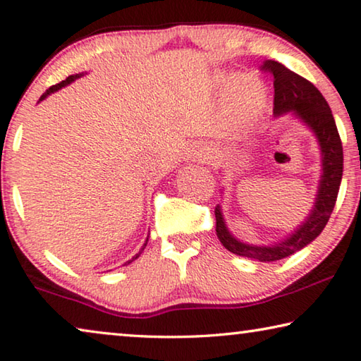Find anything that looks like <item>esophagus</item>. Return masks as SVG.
I'll return each instance as SVG.
<instances>
[{"mask_svg": "<svg viewBox=\"0 0 361 361\" xmlns=\"http://www.w3.org/2000/svg\"><path fill=\"white\" fill-rule=\"evenodd\" d=\"M209 159V151L205 149V146H194L188 154V160H205Z\"/></svg>", "mask_w": 361, "mask_h": 361, "instance_id": "1", "label": "esophagus"}]
</instances>
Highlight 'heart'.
Masks as SVG:
<instances>
[{
	"mask_svg": "<svg viewBox=\"0 0 361 361\" xmlns=\"http://www.w3.org/2000/svg\"><path fill=\"white\" fill-rule=\"evenodd\" d=\"M226 88L231 91V93H243V99L245 102V111L252 112L254 109L259 106L260 102V91L257 90L254 85H247L245 80H231L228 82Z\"/></svg>",
	"mask_w": 361,
	"mask_h": 361,
	"instance_id": "1",
	"label": "heart"
}]
</instances>
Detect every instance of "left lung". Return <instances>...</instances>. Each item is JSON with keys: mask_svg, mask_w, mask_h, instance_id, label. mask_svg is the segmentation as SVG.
Masks as SVG:
<instances>
[{"mask_svg": "<svg viewBox=\"0 0 361 361\" xmlns=\"http://www.w3.org/2000/svg\"><path fill=\"white\" fill-rule=\"evenodd\" d=\"M262 72H268L273 77L274 116L294 111L310 127L319 141L323 152V175L318 188V197L314 202L312 215L308 216L304 225H300L293 236L276 245H249L234 239L226 230L220 209H215V230L220 243L230 252L260 262H276L293 255L297 250L304 249L310 244L319 233L324 230L331 214H333L337 192H339L342 169H344V152H342V141L337 131L333 112L329 104L319 93V90L307 78L297 75L293 71L286 68L276 61H265Z\"/></svg>", "mask_w": 361, "mask_h": 361, "instance_id": "8db88e82", "label": "left lung"}]
</instances>
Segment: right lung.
Segmentation results:
<instances>
[{
  "label": "right lung",
  "mask_w": 361,
  "mask_h": 361,
  "mask_svg": "<svg viewBox=\"0 0 361 361\" xmlns=\"http://www.w3.org/2000/svg\"><path fill=\"white\" fill-rule=\"evenodd\" d=\"M80 77V73H77V75H68L66 80H62V82L61 83H56V85H53V87H49L47 91H44V93L42 94V98H39V101H42V99H44V98H47V96L49 94V93H54V91H57V90H61L62 87H66V85H68V83H71V82H73V80H75V78H78ZM146 245V244H145ZM145 245H142V249H145ZM142 249H141V252H142ZM140 252V254H141ZM140 254H136L135 257H133V259H131L130 262H133V260H136V259H138V257H140ZM128 262V263H130Z\"/></svg>",
  "instance_id": "right-lung-1"
}]
</instances>
